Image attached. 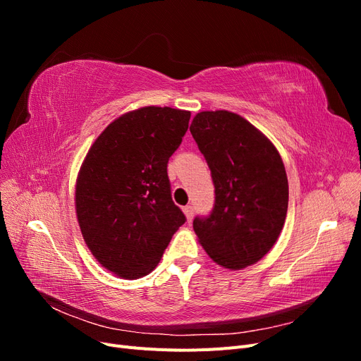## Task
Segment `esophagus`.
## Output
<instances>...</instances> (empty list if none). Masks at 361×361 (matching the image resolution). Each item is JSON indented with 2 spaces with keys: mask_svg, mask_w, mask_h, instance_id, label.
I'll use <instances>...</instances> for the list:
<instances>
[{
  "mask_svg": "<svg viewBox=\"0 0 361 361\" xmlns=\"http://www.w3.org/2000/svg\"><path fill=\"white\" fill-rule=\"evenodd\" d=\"M183 212H185V215H187V220L191 221L192 216H194V207H192L191 204L185 206V207H183Z\"/></svg>",
  "mask_w": 361,
  "mask_h": 361,
  "instance_id": "esophagus-1",
  "label": "esophagus"
}]
</instances>
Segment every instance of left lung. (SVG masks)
<instances>
[{"label":"left lung","instance_id":"1","mask_svg":"<svg viewBox=\"0 0 361 361\" xmlns=\"http://www.w3.org/2000/svg\"><path fill=\"white\" fill-rule=\"evenodd\" d=\"M190 130L215 188L212 211L194 218V232L218 265H253L276 244L288 212V176L279 152L231 111H202Z\"/></svg>","mask_w":361,"mask_h":361}]
</instances>
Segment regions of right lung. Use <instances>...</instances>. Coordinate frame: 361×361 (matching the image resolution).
Wrapping results in <instances>:
<instances>
[{"mask_svg":"<svg viewBox=\"0 0 361 361\" xmlns=\"http://www.w3.org/2000/svg\"><path fill=\"white\" fill-rule=\"evenodd\" d=\"M191 113L145 106L105 128L76 180V215L87 247L123 279L154 269L174 232L187 221L171 199L170 157Z\"/></svg>","mask_w":361,"mask_h":361,"instance_id":"add662e5","label":"right lung"}]
</instances>
